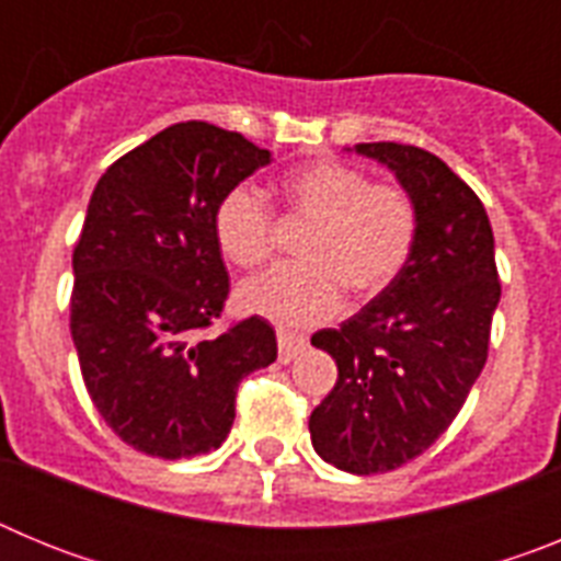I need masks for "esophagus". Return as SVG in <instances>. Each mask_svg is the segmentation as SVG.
I'll list each match as a JSON object with an SVG mask.
<instances>
[{
	"mask_svg": "<svg viewBox=\"0 0 561 561\" xmlns=\"http://www.w3.org/2000/svg\"><path fill=\"white\" fill-rule=\"evenodd\" d=\"M306 345H309V340H306L304 334H297V331H289V329H277V359L284 362H291L297 354H304Z\"/></svg>",
	"mask_w": 561,
	"mask_h": 561,
	"instance_id": "1",
	"label": "esophagus"
}]
</instances>
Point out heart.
I'll list each match as a JSON object with an SVG mask.
<instances>
[{
  "label": "heart",
  "mask_w": 561,
  "mask_h": 561,
  "mask_svg": "<svg viewBox=\"0 0 561 561\" xmlns=\"http://www.w3.org/2000/svg\"><path fill=\"white\" fill-rule=\"evenodd\" d=\"M280 216L306 225L295 264L247 280L238 300L247 311L280 323L329 320L342 291L370 300L399 280L419 244V207L401 185L368 182L336 160L297 165L275 185ZM213 238L238 270H255L275 250V219L261 193L236 185L213 210Z\"/></svg>",
  "instance_id": "b5f03b06"
}]
</instances>
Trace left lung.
Wrapping results in <instances>:
<instances>
[{
    "mask_svg": "<svg viewBox=\"0 0 561 561\" xmlns=\"http://www.w3.org/2000/svg\"><path fill=\"white\" fill-rule=\"evenodd\" d=\"M419 207L408 270L340 329L311 345L336 362V385L309 415L317 455L351 474L390 472L419 458L463 408L489 356L500 304L494 236L483 202L435 153L359 142Z\"/></svg>",
    "mask_w": 561,
    "mask_h": 561,
    "instance_id": "obj_1",
    "label": "left lung"
}]
</instances>
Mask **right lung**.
<instances>
[{"mask_svg": "<svg viewBox=\"0 0 561 561\" xmlns=\"http://www.w3.org/2000/svg\"><path fill=\"white\" fill-rule=\"evenodd\" d=\"M270 162L238 131L187 121L106 168L72 252L69 331L89 399L137 453L180 460L219 449L238 381L277 356L247 317L216 336L230 295L213 210Z\"/></svg>", "mask_w": 561, "mask_h": 561, "instance_id": "1", "label": "right lung"}]
</instances>
